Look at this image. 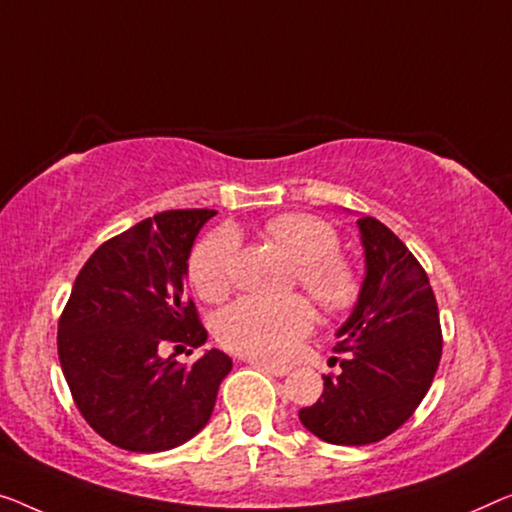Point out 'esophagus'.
<instances>
[{"instance_id":"1","label":"esophagus","mask_w":512,"mask_h":512,"mask_svg":"<svg viewBox=\"0 0 512 512\" xmlns=\"http://www.w3.org/2000/svg\"><path fill=\"white\" fill-rule=\"evenodd\" d=\"M248 363L259 365V368L266 370L273 377H285V375H289V372H292V365H285V363H271V361H248Z\"/></svg>"}]
</instances>
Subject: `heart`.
Here are the masks:
<instances>
[{"mask_svg": "<svg viewBox=\"0 0 512 512\" xmlns=\"http://www.w3.org/2000/svg\"><path fill=\"white\" fill-rule=\"evenodd\" d=\"M264 232L294 259V280L319 308L340 312L356 301L358 271L338 253L340 236L333 225L310 213H285L271 218ZM236 255L239 236L232 227H218L195 243L188 257V280L204 301H220L230 292ZM312 324L315 315L303 296H243L220 312L216 335L236 354L278 361L294 352Z\"/></svg>", "mask_w": 512, "mask_h": 512, "instance_id": "b5f03b06", "label": "heart"}]
</instances>
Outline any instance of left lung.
<instances>
[{
    "mask_svg": "<svg viewBox=\"0 0 512 512\" xmlns=\"http://www.w3.org/2000/svg\"><path fill=\"white\" fill-rule=\"evenodd\" d=\"M365 280L352 315L338 329L345 352L338 377L299 411L305 430L335 446L386 439L430 391L441 358V324L427 273L411 250L377 218H358Z\"/></svg>",
    "mask_w": 512,
    "mask_h": 512,
    "instance_id": "8db88e82",
    "label": "left lung"
}]
</instances>
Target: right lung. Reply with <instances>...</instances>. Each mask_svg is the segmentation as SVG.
<instances>
[{"label": "right lung", "instance_id": "right-lung-1", "mask_svg": "<svg viewBox=\"0 0 512 512\" xmlns=\"http://www.w3.org/2000/svg\"><path fill=\"white\" fill-rule=\"evenodd\" d=\"M213 209H172L94 250L59 317L57 352L75 407L105 441L158 453L209 423L232 358L209 349L190 365L167 345L200 347L207 329L183 294L188 257Z\"/></svg>", "mask_w": 512, "mask_h": 512}]
</instances>
